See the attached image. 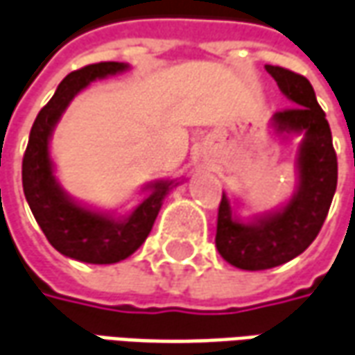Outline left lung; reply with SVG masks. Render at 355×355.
Returning a JSON list of instances; mask_svg holds the SVG:
<instances>
[{
	"instance_id": "obj_1",
	"label": "left lung",
	"mask_w": 355,
	"mask_h": 355,
	"mask_svg": "<svg viewBox=\"0 0 355 355\" xmlns=\"http://www.w3.org/2000/svg\"><path fill=\"white\" fill-rule=\"evenodd\" d=\"M293 107L276 112L270 128L288 137L303 134L297 149V187L282 208L243 221L227 194L218 211L216 247L231 266L268 270L299 257L319 235L338 182L332 134L309 79L286 67L266 66Z\"/></svg>"
}]
</instances>
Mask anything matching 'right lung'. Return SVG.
<instances>
[{"mask_svg":"<svg viewBox=\"0 0 355 355\" xmlns=\"http://www.w3.org/2000/svg\"><path fill=\"white\" fill-rule=\"evenodd\" d=\"M128 67L122 62H101L67 73L38 112L23 157V190L36 223L58 252L79 262L114 264L134 254L153 227L165 196L178 184L177 180H155L144 188L149 194L128 216H114L67 196L54 175L50 137L73 96L96 79L122 73Z\"/></svg>","mask_w":355,"mask_h":355,"instance_id":"add662e5","label":"right lung"}]
</instances>
